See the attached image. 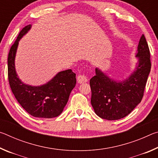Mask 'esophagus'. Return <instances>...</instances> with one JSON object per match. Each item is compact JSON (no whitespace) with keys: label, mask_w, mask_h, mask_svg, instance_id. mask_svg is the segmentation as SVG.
I'll list each match as a JSON object with an SVG mask.
<instances>
[{"label":"esophagus","mask_w":158,"mask_h":158,"mask_svg":"<svg viewBox=\"0 0 158 158\" xmlns=\"http://www.w3.org/2000/svg\"><path fill=\"white\" fill-rule=\"evenodd\" d=\"M88 77L84 75V74H79V75L77 77V81H78L79 84H84L88 81Z\"/></svg>","instance_id":"obj_1"}]
</instances>
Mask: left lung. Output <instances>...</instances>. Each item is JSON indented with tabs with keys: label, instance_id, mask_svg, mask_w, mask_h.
<instances>
[{
	"label": "left lung",
	"instance_id": "1",
	"mask_svg": "<svg viewBox=\"0 0 158 158\" xmlns=\"http://www.w3.org/2000/svg\"><path fill=\"white\" fill-rule=\"evenodd\" d=\"M136 57L138 62L135 69L123 81H116L95 68V75L90 80V102L99 117L109 121L123 118L141 102L151 68L149 48L143 35Z\"/></svg>",
	"mask_w": 158,
	"mask_h": 158
}]
</instances>
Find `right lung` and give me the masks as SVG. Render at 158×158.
<instances>
[{"label": "right lung", "mask_w": 158, "mask_h": 158, "mask_svg": "<svg viewBox=\"0 0 158 158\" xmlns=\"http://www.w3.org/2000/svg\"><path fill=\"white\" fill-rule=\"evenodd\" d=\"M31 28V24L25 26L10 48L7 58L10 85L18 102L29 114L37 118H52L63 112L76 85V74L71 69L61 71L49 81L37 86L21 81L15 69L16 53L19 42Z\"/></svg>", "instance_id": "1"}]
</instances>
